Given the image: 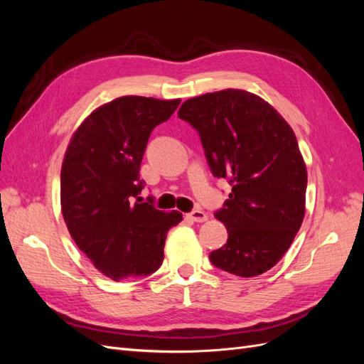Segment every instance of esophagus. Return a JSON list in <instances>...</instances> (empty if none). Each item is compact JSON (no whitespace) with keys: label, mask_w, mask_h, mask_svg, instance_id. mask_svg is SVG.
Returning <instances> with one entry per match:
<instances>
[{"label":"esophagus","mask_w":364,"mask_h":364,"mask_svg":"<svg viewBox=\"0 0 364 364\" xmlns=\"http://www.w3.org/2000/svg\"><path fill=\"white\" fill-rule=\"evenodd\" d=\"M186 217H188L190 220H193V222L196 223H203L208 220V215L206 213L200 211V209H194V211H191L190 214H186Z\"/></svg>","instance_id":"obj_1"}]
</instances>
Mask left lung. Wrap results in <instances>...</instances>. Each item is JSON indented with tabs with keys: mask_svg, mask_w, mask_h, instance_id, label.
Returning <instances> with one entry per match:
<instances>
[{
	"mask_svg": "<svg viewBox=\"0 0 364 364\" xmlns=\"http://www.w3.org/2000/svg\"><path fill=\"white\" fill-rule=\"evenodd\" d=\"M178 115L199 134L214 178L232 186L214 214L228 241L209 259L237 277H258L289 250L305 214L306 168L293 130L241 90L190 98Z\"/></svg>",
	"mask_w": 364,
	"mask_h": 364,
	"instance_id": "8db88e82",
	"label": "left lung"
}]
</instances>
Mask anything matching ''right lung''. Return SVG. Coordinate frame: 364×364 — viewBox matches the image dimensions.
Wrapping results in <instances>:
<instances>
[{
  "label": "right lung",
  "mask_w": 364,
  "mask_h": 364,
  "mask_svg": "<svg viewBox=\"0 0 364 364\" xmlns=\"http://www.w3.org/2000/svg\"><path fill=\"white\" fill-rule=\"evenodd\" d=\"M181 100L119 97L87 117L65 153L60 203L65 223L85 255L112 281L149 277L164 259L178 211L164 213L139 197L141 161L150 134Z\"/></svg>",
  "instance_id": "obj_1"
}]
</instances>
